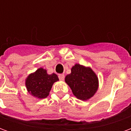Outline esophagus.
I'll list each match as a JSON object with an SVG mask.
<instances>
[{
	"label": "esophagus",
	"mask_w": 131,
	"mask_h": 131,
	"mask_svg": "<svg viewBox=\"0 0 131 131\" xmlns=\"http://www.w3.org/2000/svg\"><path fill=\"white\" fill-rule=\"evenodd\" d=\"M58 77H59V79H60V80H61V81H63V80L64 79V74H59V75H58Z\"/></svg>",
	"instance_id": "1"
}]
</instances>
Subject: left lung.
<instances>
[{
  "mask_svg": "<svg viewBox=\"0 0 131 131\" xmlns=\"http://www.w3.org/2000/svg\"><path fill=\"white\" fill-rule=\"evenodd\" d=\"M67 75L65 82L78 99L87 100L93 96L98 88V79L90 67L77 64Z\"/></svg>",
  "mask_w": 131,
  "mask_h": 131,
  "instance_id": "1",
  "label": "left lung"
}]
</instances>
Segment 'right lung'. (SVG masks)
I'll use <instances>...</instances> for the list:
<instances>
[{"label":"right lung","mask_w":131,"mask_h":131,"mask_svg":"<svg viewBox=\"0 0 131 131\" xmlns=\"http://www.w3.org/2000/svg\"><path fill=\"white\" fill-rule=\"evenodd\" d=\"M59 80L55 74H47L46 69L39 68L31 74L26 80L27 91L33 96L39 99L46 98L49 95L53 83Z\"/></svg>","instance_id":"obj_1"}]
</instances>
